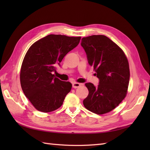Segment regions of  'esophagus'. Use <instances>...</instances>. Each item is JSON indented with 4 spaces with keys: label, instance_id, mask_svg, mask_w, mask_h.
<instances>
[{
    "label": "esophagus",
    "instance_id": "1",
    "mask_svg": "<svg viewBox=\"0 0 150 150\" xmlns=\"http://www.w3.org/2000/svg\"><path fill=\"white\" fill-rule=\"evenodd\" d=\"M82 84L80 83H77V82H74V83H73L72 84V86L73 88H77L79 87H80Z\"/></svg>",
    "mask_w": 150,
    "mask_h": 150
}]
</instances>
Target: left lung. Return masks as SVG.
Returning <instances> with one entry per match:
<instances>
[{"label":"left lung","mask_w":150,"mask_h":150,"mask_svg":"<svg viewBox=\"0 0 150 150\" xmlns=\"http://www.w3.org/2000/svg\"><path fill=\"white\" fill-rule=\"evenodd\" d=\"M81 46L99 79L97 86L88 82L89 91L83 100L84 107L98 115L110 112L125 98L129 81L128 59L123 51L105 35L82 38Z\"/></svg>","instance_id":"left-lung-1"}]
</instances>
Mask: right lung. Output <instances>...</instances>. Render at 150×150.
I'll list each match as a JSON object with an SVG mask.
<instances>
[{
	"instance_id": "1",
	"label": "right lung",
	"mask_w": 150,
	"mask_h": 150,
	"mask_svg": "<svg viewBox=\"0 0 150 150\" xmlns=\"http://www.w3.org/2000/svg\"><path fill=\"white\" fill-rule=\"evenodd\" d=\"M81 37L49 35L33 44L22 64L20 80L24 95L37 110L47 113L62 106L72 84L55 77V66L77 46Z\"/></svg>"
}]
</instances>
